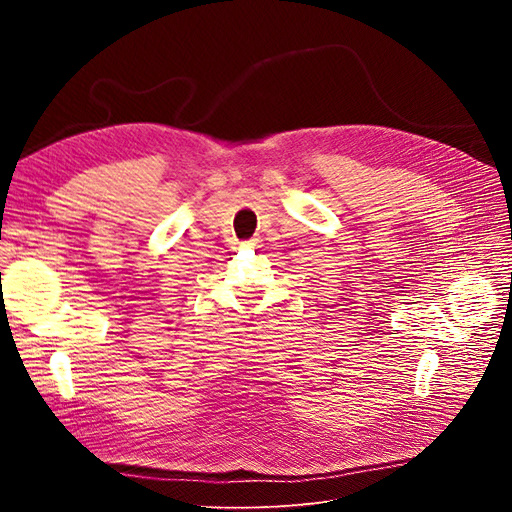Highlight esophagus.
I'll use <instances>...</instances> for the list:
<instances>
[{
  "mask_svg": "<svg viewBox=\"0 0 512 512\" xmlns=\"http://www.w3.org/2000/svg\"><path fill=\"white\" fill-rule=\"evenodd\" d=\"M257 242H259L257 238H251V240H245V242H240V247H249V249H251V247H257Z\"/></svg>",
  "mask_w": 512,
  "mask_h": 512,
  "instance_id": "34e87169",
  "label": "esophagus"
}]
</instances>
